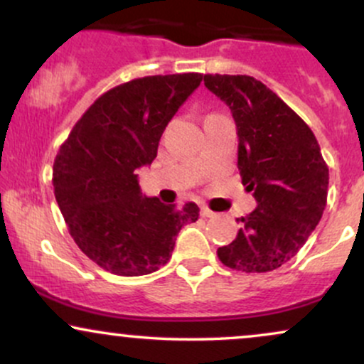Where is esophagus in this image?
<instances>
[{
	"label": "esophagus",
	"instance_id": "1",
	"mask_svg": "<svg viewBox=\"0 0 364 364\" xmlns=\"http://www.w3.org/2000/svg\"><path fill=\"white\" fill-rule=\"evenodd\" d=\"M200 215L205 217V219H208V217H215L217 214H215L214 210H210V208H208L207 205H203L202 208H200Z\"/></svg>",
	"mask_w": 364,
	"mask_h": 364
}]
</instances>
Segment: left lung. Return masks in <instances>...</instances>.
Wrapping results in <instances>:
<instances>
[{
    "mask_svg": "<svg viewBox=\"0 0 364 364\" xmlns=\"http://www.w3.org/2000/svg\"><path fill=\"white\" fill-rule=\"evenodd\" d=\"M237 128V169L257 208L237 219L236 240L217 250L225 267L270 272L289 262L320 223L328 168L315 135L286 102L248 75H203Z\"/></svg>",
    "mask_w": 364,
    "mask_h": 364,
    "instance_id": "1",
    "label": "left lung"
}]
</instances>
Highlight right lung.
I'll return each instance as SVG.
<instances>
[{
    "mask_svg": "<svg viewBox=\"0 0 364 364\" xmlns=\"http://www.w3.org/2000/svg\"><path fill=\"white\" fill-rule=\"evenodd\" d=\"M202 78L154 75L104 92L54 159V196L70 235L107 272H156L179 229L198 219L195 203L178 208L141 195L136 169L152 164L166 127Z\"/></svg>",
    "mask_w": 364,
    "mask_h": 364,
    "instance_id": "add662e5",
    "label": "right lung"
}]
</instances>
